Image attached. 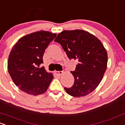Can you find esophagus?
<instances>
[{"label":"esophagus","instance_id":"esophagus-1","mask_svg":"<svg viewBox=\"0 0 125 125\" xmlns=\"http://www.w3.org/2000/svg\"><path fill=\"white\" fill-rule=\"evenodd\" d=\"M55 73H56L57 75L58 76H60L63 73V71H55Z\"/></svg>","mask_w":125,"mask_h":125}]
</instances>
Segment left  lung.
Wrapping results in <instances>:
<instances>
[{
  "mask_svg": "<svg viewBox=\"0 0 125 125\" xmlns=\"http://www.w3.org/2000/svg\"><path fill=\"white\" fill-rule=\"evenodd\" d=\"M59 43L69 59L78 62L75 71L71 72L74 83L65 88L73 97L87 95L98 87L107 69V50L98 38L83 30L64 31L54 40Z\"/></svg>",
  "mask_w": 125,
  "mask_h": 125,
  "instance_id": "left-lung-1",
  "label": "left lung"
}]
</instances>
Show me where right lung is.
Here are the masks:
<instances>
[{
    "mask_svg": "<svg viewBox=\"0 0 125 125\" xmlns=\"http://www.w3.org/2000/svg\"><path fill=\"white\" fill-rule=\"evenodd\" d=\"M56 33L38 31L26 35L18 39L10 51L8 70L14 84L20 90L31 95L45 93L53 79L44 66L43 56Z\"/></svg>",
    "mask_w": 125,
    "mask_h": 125,
    "instance_id": "1",
    "label": "right lung"
}]
</instances>
